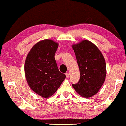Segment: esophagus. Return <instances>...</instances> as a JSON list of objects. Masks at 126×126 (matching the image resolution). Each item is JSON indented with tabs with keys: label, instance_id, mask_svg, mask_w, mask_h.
<instances>
[{
	"label": "esophagus",
	"instance_id": "1",
	"mask_svg": "<svg viewBox=\"0 0 126 126\" xmlns=\"http://www.w3.org/2000/svg\"><path fill=\"white\" fill-rule=\"evenodd\" d=\"M66 78H69V73H68V72H67V73H66Z\"/></svg>",
	"mask_w": 126,
	"mask_h": 126
}]
</instances>
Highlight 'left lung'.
Here are the masks:
<instances>
[{
	"label": "left lung",
	"mask_w": 126,
	"mask_h": 126,
	"mask_svg": "<svg viewBox=\"0 0 126 126\" xmlns=\"http://www.w3.org/2000/svg\"><path fill=\"white\" fill-rule=\"evenodd\" d=\"M80 71V79L72 84L79 95L89 98L96 94L106 76V64L102 53L95 45L83 40L72 46Z\"/></svg>",
	"instance_id": "8db88e82"
}]
</instances>
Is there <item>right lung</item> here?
Instances as JSON below:
<instances>
[{"label": "right lung", "mask_w": 126, "mask_h": 126, "mask_svg": "<svg viewBox=\"0 0 126 126\" xmlns=\"http://www.w3.org/2000/svg\"><path fill=\"white\" fill-rule=\"evenodd\" d=\"M57 48L58 44L53 40H43L33 46L26 58L27 82L32 90L44 98L54 94L66 78L54 59Z\"/></svg>", "instance_id": "1"}]
</instances>
